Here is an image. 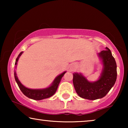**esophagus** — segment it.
Wrapping results in <instances>:
<instances>
[{
	"label": "esophagus",
	"mask_w": 128,
	"mask_h": 128,
	"mask_svg": "<svg viewBox=\"0 0 128 128\" xmlns=\"http://www.w3.org/2000/svg\"><path fill=\"white\" fill-rule=\"evenodd\" d=\"M75 68H76V67H75L74 65H71V66H70V68H69L70 71H73V70H74L75 69Z\"/></svg>",
	"instance_id": "esophagus-1"
}]
</instances>
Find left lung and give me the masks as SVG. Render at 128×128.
<instances>
[{
  "label": "left lung",
  "instance_id": "left-lung-1",
  "mask_svg": "<svg viewBox=\"0 0 128 128\" xmlns=\"http://www.w3.org/2000/svg\"><path fill=\"white\" fill-rule=\"evenodd\" d=\"M102 68L99 78L90 82L81 73H73V83L78 96L89 100L102 98L110 92L116 80V64L107 47L98 54Z\"/></svg>",
  "mask_w": 128,
  "mask_h": 128
}]
</instances>
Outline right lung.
Listing matches in <instances>:
<instances>
[{"instance_id": "right-lung-1", "label": "right lung", "mask_w": 128, "mask_h": 128, "mask_svg": "<svg viewBox=\"0 0 128 128\" xmlns=\"http://www.w3.org/2000/svg\"><path fill=\"white\" fill-rule=\"evenodd\" d=\"M23 53V52H20V54L18 55V56L16 58L15 62V68L16 69L17 62L21 55H22V54ZM66 71L60 74L58 76H56L55 78V79L52 82L50 86L46 87L45 88H40V89H32V88H27L24 86V85H22V83L20 82V80H18V77L17 76V73L16 70L14 71V78L16 82H17V84L19 88H20V90L22 91V93L25 95L26 97H28L29 98L34 100H41L48 98H50L54 95L56 92L58 87L60 83V80L62 79V77L64 76V74H65Z\"/></svg>"}]
</instances>
